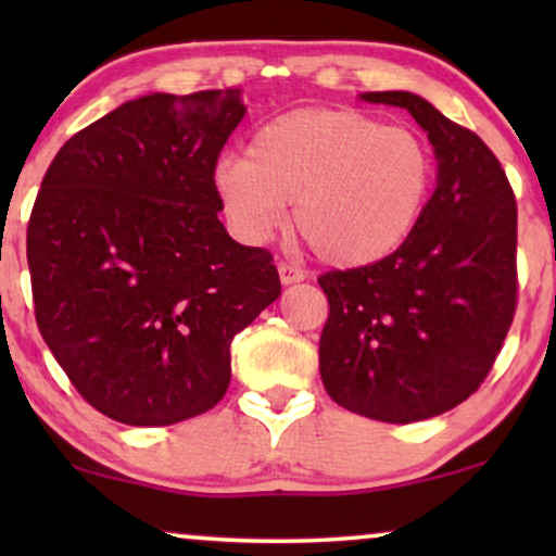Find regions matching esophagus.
I'll return each mask as SVG.
<instances>
[{
    "label": "esophagus",
    "instance_id": "obj_1",
    "mask_svg": "<svg viewBox=\"0 0 556 556\" xmlns=\"http://www.w3.org/2000/svg\"><path fill=\"white\" fill-rule=\"evenodd\" d=\"M278 276H280V283H283V286H293V283H301V280L306 278V273H303L301 268H295V265L280 263L278 265Z\"/></svg>",
    "mask_w": 556,
    "mask_h": 556
}]
</instances>
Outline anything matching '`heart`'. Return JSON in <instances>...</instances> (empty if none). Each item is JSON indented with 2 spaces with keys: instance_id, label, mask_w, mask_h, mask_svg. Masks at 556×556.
<instances>
[{
  "instance_id": "1",
  "label": "heart",
  "mask_w": 556,
  "mask_h": 556,
  "mask_svg": "<svg viewBox=\"0 0 556 556\" xmlns=\"http://www.w3.org/2000/svg\"><path fill=\"white\" fill-rule=\"evenodd\" d=\"M212 187L245 242L268 240L295 202V230L311 250L337 268H362L413 235L430 200L432 159L405 126L299 109L257 128L245 156L219 159Z\"/></svg>"
}]
</instances>
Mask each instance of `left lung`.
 I'll use <instances>...</instances> for the list:
<instances>
[{"label":"left lung","instance_id":"left-lung-1","mask_svg":"<svg viewBox=\"0 0 556 556\" xmlns=\"http://www.w3.org/2000/svg\"><path fill=\"white\" fill-rule=\"evenodd\" d=\"M407 109L438 159L413 235L382 261L318 278L329 321L318 367L329 397L379 422H417L468 400L516 311V200L473 131L407 90L362 93Z\"/></svg>","mask_w":556,"mask_h":556}]
</instances>
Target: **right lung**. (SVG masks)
<instances>
[{"label":"right lung","instance_id":"add662e5","mask_svg":"<svg viewBox=\"0 0 556 556\" xmlns=\"http://www.w3.org/2000/svg\"><path fill=\"white\" fill-rule=\"evenodd\" d=\"M240 90L126 101L58 151L27 225L35 318L80 397L151 428L202 415L230 344L280 295L268 250L227 235L219 151Z\"/></svg>","mask_w":556,"mask_h":556}]
</instances>
